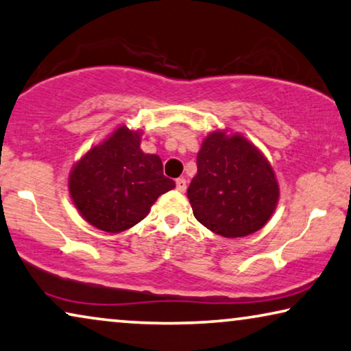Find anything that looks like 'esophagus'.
<instances>
[{
	"instance_id": "obj_1",
	"label": "esophagus",
	"mask_w": 351,
	"mask_h": 351,
	"mask_svg": "<svg viewBox=\"0 0 351 351\" xmlns=\"http://www.w3.org/2000/svg\"><path fill=\"white\" fill-rule=\"evenodd\" d=\"M176 188H177V191L185 193V190H186V180L184 179V177H179V179H176Z\"/></svg>"
}]
</instances>
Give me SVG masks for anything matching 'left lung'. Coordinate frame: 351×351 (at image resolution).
<instances>
[{"mask_svg": "<svg viewBox=\"0 0 351 351\" xmlns=\"http://www.w3.org/2000/svg\"><path fill=\"white\" fill-rule=\"evenodd\" d=\"M188 186L196 220L223 237L253 234L266 225L278 202V184L269 161L241 134L213 131L196 158Z\"/></svg>", "mask_w": 351, "mask_h": 351, "instance_id": "obj_1", "label": "left lung"}]
</instances>
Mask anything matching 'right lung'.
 Wrapping results in <instances>:
<instances>
[{
	"instance_id": "right-lung-1",
	"label": "right lung",
	"mask_w": 351,
	"mask_h": 351,
	"mask_svg": "<svg viewBox=\"0 0 351 351\" xmlns=\"http://www.w3.org/2000/svg\"><path fill=\"white\" fill-rule=\"evenodd\" d=\"M68 185L80 215L106 232L144 220L158 196L176 186L163 174L160 156L141 150L139 131L125 125L74 165Z\"/></svg>"
}]
</instances>
